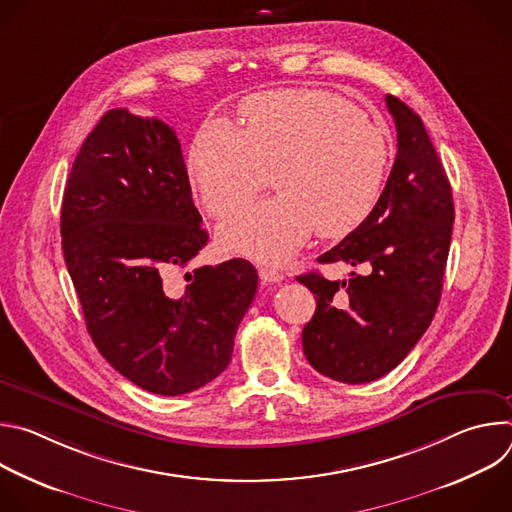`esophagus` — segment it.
<instances>
[{
    "label": "esophagus",
    "mask_w": 512,
    "mask_h": 512,
    "mask_svg": "<svg viewBox=\"0 0 512 512\" xmlns=\"http://www.w3.org/2000/svg\"><path fill=\"white\" fill-rule=\"evenodd\" d=\"M259 277L265 283H279V281H283V273L277 271V269H271V267H259Z\"/></svg>",
    "instance_id": "esophagus-1"
}]
</instances>
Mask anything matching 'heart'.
Listing matches in <instances>:
<instances>
[{
	"label": "heart",
	"instance_id": "1",
	"mask_svg": "<svg viewBox=\"0 0 512 512\" xmlns=\"http://www.w3.org/2000/svg\"><path fill=\"white\" fill-rule=\"evenodd\" d=\"M245 129L206 119L188 150V174L204 208L225 216L271 182L279 192L255 202L218 229L233 253L277 263L312 235L340 239L375 208L389 141L348 101L316 89L251 95L241 103Z\"/></svg>",
	"mask_w": 512,
	"mask_h": 512
}]
</instances>
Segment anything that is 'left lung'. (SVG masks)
Returning a JSON list of instances; mask_svg holds the SVG:
<instances>
[{
  "label": "left lung",
  "instance_id": "1",
  "mask_svg": "<svg viewBox=\"0 0 512 512\" xmlns=\"http://www.w3.org/2000/svg\"><path fill=\"white\" fill-rule=\"evenodd\" d=\"M385 101L397 127L385 190L364 223L318 257L362 265L367 275L298 277L316 298L304 354L318 373L348 385L381 379L423 336L442 298L452 241V186L423 121L397 97Z\"/></svg>",
  "mask_w": 512,
  "mask_h": 512
}]
</instances>
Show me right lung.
Here are the masks:
<instances>
[{
    "label": "right lung",
    "instance_id": "right-lung-1",
    "mask_svg": "<svg viewBox=\"0 0 512 512\" xmlns=\"http://www.w3.org/2000/svg\"><path fill=\"white\" fill-rule=\"evenodd\" d=\"M174 129L107 111L72 164L60 210L66 269L111 367L156 395H184L231 362L257 271L245 259L186 271L208 243Z\"/></svg>",
    "mask_w": 512,
    "mask_h": 512
}]
</instances>
